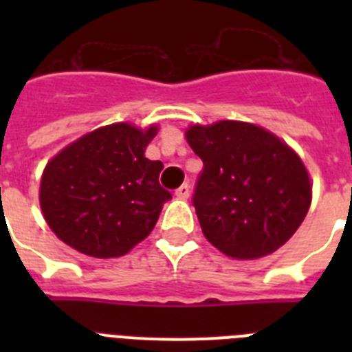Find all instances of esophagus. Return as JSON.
<instances>
[{"instance_id": "obj_1", "label": "esophagus", "mask_w": 352, "mask_h": 352, "mask_svg": "<svg viewBox=\"0 0 352 352\" xmlns=\"http://www.w3.org/2000/svg\"><path fill=\"white\" fill-rule=\"evenodd\" d=\"M188 195H190V185H188V183H183L178 190H176V197H178V199H188Z\"/></svg>"}]
</instances>
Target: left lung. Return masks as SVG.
I'll return each mask as SVG.
<instances>
[{"label":"left lung","instance_id":"1","mask_svg":"<svg viewBox=\"0 0 352 352\" xmlns=\"http://www.w3.org/2000/svg\"><path fill=\"white\" fill-rule=\"evenodd\" d=\"M185 139L203 160L194 206L203 234L227 257L252 261L282 247L309 213L312 182L300 155L254 123L190 125Z\"/></svg>","mask_w":352,"mask_h":352}]
</instances>
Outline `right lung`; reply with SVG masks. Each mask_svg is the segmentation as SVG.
Here are the masks:
<instances>
[{
    "label": "right lung",
    "instance_id": "add662e5",
    "mask_svg": "<svg viewBox=\"0 0 352 352\" xmlns=\"http://www.w3.org/2000/svg\"><path fill=\"white\" fill-rule=\"evenodd\" d=\"M158 125L113 123L56 153L40 179V210L58 238L96 259L129 254L153 231L173 195L158 183L164 164L144 151Z\"/></svg>",
    "mask_w": 352,
    "mask_h": 352
}]
</instances>
